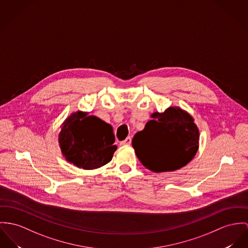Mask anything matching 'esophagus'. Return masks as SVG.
Returning a JSON list of instances; mask_svg holds the SVG:
<instances>
[{
    "label": "esophagus",
    "instance_id": "34e87169",
    "mask_svg": "<svg viewBox=\"0 0 248 248\" xmlns=\"http://www.w3.org/2000/svg\"><path fill=\"white\" fill-rule=\"evenodd\" d=\"M131 140H132V139L130 138V137H127L124 140H123V141H121V145H126V144H130L131 143Z\"/></svg>",
    "mask_w": 248,
    "mask_h": 248
}]
</instances>
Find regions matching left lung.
I'll use <instances>...</instances> for the list:
<instances>
[{
  "instance_id": "obj_1",
  "label": "left lung",
  "mask_w": 248,
  "mask_h": 248,
  "mask_svg": "<svg viewBox=\"0 0 248 248\" xmlns=\"http://www.w3.org/2000/svg\"><path fill=\"white\" fill-rule=\"evenodd\" d=\"M132 146L144 167L155 172L175 171L187 165L198 150L199 130L191 115L179 108L155 112Z\"/></svg>"
}]
</instances>
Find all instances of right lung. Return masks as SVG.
Segmentation results:
<instances>
[{"label": "right lung", "mask_w": 248, "mask_h": 248, "mask_svg": "<svg viewBox=\"0 0 248 248\" xmlns=\"http://www.w3.org/2000/svg\"><path fill=\"white\" fill-rule=\"evenodd\" d=\"M58 142L65 158L85 170H93L108 163L117 149L112 126L82 111L66 119Z\"/></svg>", "instance_id": "1"}]
</instances>
